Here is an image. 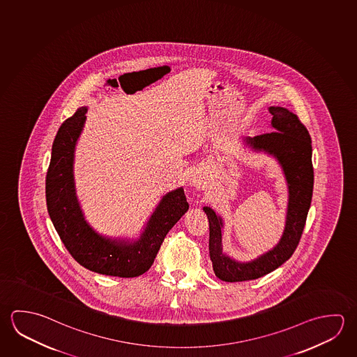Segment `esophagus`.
<instances>
[{"label":"esophagus","instance_id":"1","mask_svg":"<svg viewBox=\"0 0 357 357\" xmlns=\"http://www.w3.org/2000/svg\"><path fill=\"white\" fill-rule=\"evenodd\" d=\"M192 184H193L194 187L197 188H203V181H200L199 178H193L192 179Z\"/></svg>","mask_w":357,"mask_h":357}]
</instances>
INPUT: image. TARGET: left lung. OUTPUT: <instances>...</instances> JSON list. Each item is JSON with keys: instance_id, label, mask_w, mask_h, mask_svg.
<instances>
[{"instance_id": "8db88e82", "label": "left lung", "mask_w": 357, "mask_h": 357, "mask_svg": "<svg viewBox=\"0 0 357 357\" xmlns=\"http://www.w3.org/2000/svg\"><path fill=\"white\" fill-rule=\"evenodd\" d=\"M273 132L245 142L252 148L275 155L283 168L289 189L287 220L280 243L266 255L248 263L236 262L222 252V219L204 206L209 220V255L219 280L242 282L256 280L278 268L294 255L300 243L313 192L312 145L306 126L286 107H271Z\"/></svg>"}]
</instances>
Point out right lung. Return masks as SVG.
I'll return each instance as SVG.
<instances>
[{
	"instance_id": "obj_1",
	"label": "right lung",
	"mask_w": 357,
	"mask_h": 357,
	"mask_svg": "<svg viewBox=\"0 0 357 357\" xmlns=\"http://www.w3.org/2000/svg\"><path fill=\"white\" fill-rule=\"evenodd\" d=\"M86 107L77 109L57 132L47 174L46 204L57 234L82 267L101 275L138 277L151 268L170 228L187 212L183 188L164 195L142 237L134 243L116 242L95 233L82 217L75 197L73 163L76 140L86 119Z\"/></svg>"
}]
</instances>
